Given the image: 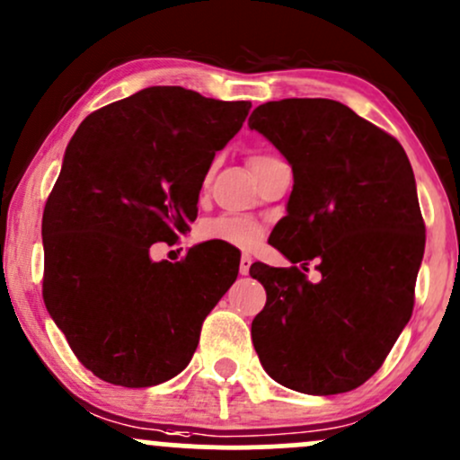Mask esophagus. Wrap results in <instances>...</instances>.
Segmentation results:
<instances>
[{
	"label": "esophagus",
	"mask_w": 460,
	"mask_h": 460,
	"mask_svg": "<svg viewBox=\"0 0 460 460\" xmlns=\"http://www.w3.org/2000/svg\"><path fill=\"white\" fill-rule=\"evenodd\" d=\"M251 263H252L251 255H242V260H240V274H242V277H246L248 270H251Z\"/></svg>",
	"instance_id": "1"
}]
</instances>
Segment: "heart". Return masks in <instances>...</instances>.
<instances>
[{"mask_svg":"<svg viewBox=\"0 0 460 460\" xmlns=\"http://www.w3.org/2000/svg\"><path fill=\"white\" fill-rule=\"evenodd\" d=\"M270 160L268 155H252L251 166ZM200 235L205 240H218L240 248H251L261 240L263 225L255 218H244V216H216L200 226Z\"/></svg>","mask_w":460,"mask_h":460,"instance_id":"obj_1","label":"heart"}]
</instances>
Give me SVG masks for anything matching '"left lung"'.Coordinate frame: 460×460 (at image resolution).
Masks as SVG:
<instances>
[{
    "label": "left lung",
    "mask_w": 460,
    "mask_h": 460,
    "mask_svg": "<svg viewBox=\"0 0 460 460\" xmlns=\"http://www.w3.org/2000/svg\"><path fill=\"white\" fill-rule=\"evenodd\" d=\"M248 128L294 172L288 216L268 240L294 266H251L266 288L252 346L283 387L350 392L383 366L413 314L426 242L413 168L398 140L332 99L268 102Z\"/></svg>",
    "instance_id": "8db88e82"
}]
</instances>
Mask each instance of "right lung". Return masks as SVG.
<instances>
[{"label": "right lung", "mask_w": 460, "mask_h": 460, "mask_svg": "<svg viewBox=\"0 0 460 460\" xmlns=\"http://www.w3.org/2000/svg\"><path fill=\"white\" fill-rule=\"evenodd\" d=\"M251 102L181 86L142 88L84 119L43 212V298L75 357L120 387L177 376L203 320L240 270L234 251L192 246L153 261L197 218L216 151L240 131Z\"/></svg>", "instance_id": "1"}]
</instances>
